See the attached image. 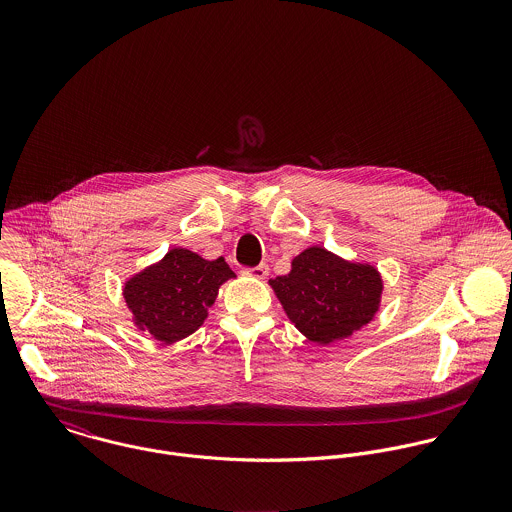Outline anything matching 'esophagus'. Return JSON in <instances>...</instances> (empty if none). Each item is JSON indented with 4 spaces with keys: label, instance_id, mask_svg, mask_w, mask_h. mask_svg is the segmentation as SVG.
Wrapping results in <instances>:
<instances>
[{
    "label": "esophagus",
    "instance_id": "esophagus-1",
    "mask_svg": "<svg viewBox=\"0 0 512 512\" xmlns=\"http://www.w3.org/2000/svg\"><path fill=\"white\" fill-rule=\"evenodd\" d=\"M268 266L266 264H260V266H254V268H248V270H244V274L246 276H250V278H256V280H264L266 276H268Z\"/></svg>",
    "mask_w": 512,
    "mask_h": 512
}]
</instances>
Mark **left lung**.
<instances>
[{
    "instance_id": "1",
    "label": "left lung",
    "mask_w": 512,
    "mask_h": 512,
    "mask_svg": "<svg viewBox=\"0 0 512 512\" xmlns=\"http://www.w3.org/2000/svg\"><path fill=\"white\" fill-rule=\"evenodd\" d=\"M270 286L293 325L319 345L359 331L378 311L382 293L376 268L347 262L321 246L295 256L292 272Z\"/></svg>"
}]
</instances>
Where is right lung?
<instances>
[{
    "mask_svg": "<svg viewBox=\"0 0 512 512\" xmlns=\"http://www.w3.org/2000/svg\"><path fill=\"white\" fill-rule=\"evenodd\" d=\"M230 278L234 272L224 258L205 260L191 250L173 248L161 262L130 278L124 297L142 331L175 343L203 325L220 286Z\"/></svg>",
    "mask_w": 512,
    "mask_h": 512,
    "instance_id": "1",
    "label": "right lung"
}]
</instances>
